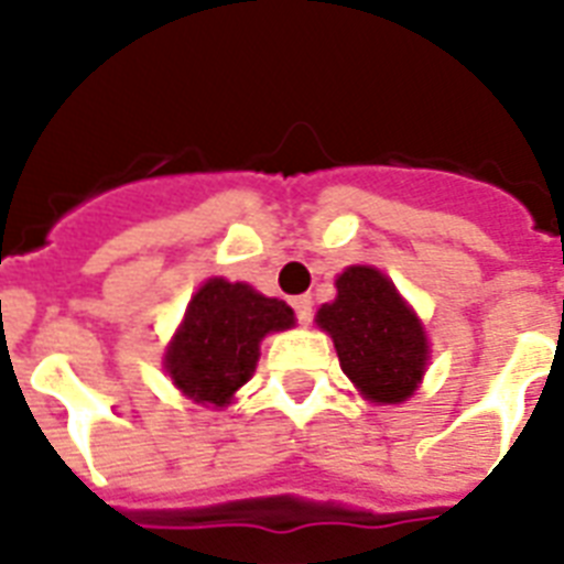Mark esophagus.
<instances>
[{"label": "esophagus", "mask_w": 564, "mask_h": 564, "mask_svg": "<svg viewBox=\"0 0 564 564\" xmlns=\"http://www.w3.org/2000/svg\"><path fill=\"white\" fill-rule=\"evenodd\" d=\"M292 310H295V318H299L301 325H310V322H313V299H310V295L292 299Z\"/></svg>", "instance_id": "obj_1"}]
</instances>
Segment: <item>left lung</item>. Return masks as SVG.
Listing matches in <instances>:
<instances>
[{"instance_id":"8db88e82","label":"left lung","mask_w":564,"mask_h":564,"mask_svg":"<svg viewBox=\"0 0 564 564\" xmlns=\"http://www.w3.org/2000/svg\"><path fill=\"white\" fill-rule=\"evenodd\" d=\"M316 322L334 336L339 366L369 401H406L427 362V339L419 318L371 265H351L336 281V301Z\"/></svg>"}]
</instances>
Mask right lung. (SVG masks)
<instances>
[{"label": "right lung", "instance_id": "right-lung-1", "mask_svg": "<svg viewBox=\"0 0 564 564\" xmlns=\"http://www.w3.org/2000/svg\"><path fill=\"white\" fill-rule=\"evenodd\" d=\"M295 325L292 310L246 283L210 278L189 301L184 325L166 351V371L198 403L230 401L254 375L260 339Z\"/></svg>", "mask_w": 564, "mask_h": 564}]
</instances>
